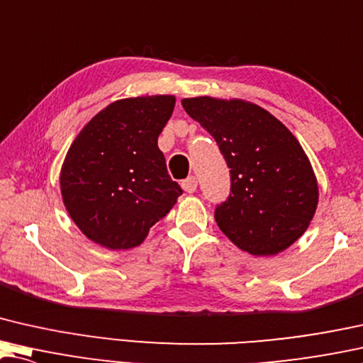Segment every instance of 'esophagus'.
I'll return each mask as SVG.
<instances>
[{
  "label": "esophagus",
  "instance_id": "obj_1",
  "mask_svg": "<svg viewBox=\"0 0 363 363\" xmlns=\"http://www.w3.org/2000/svg\"><path fill=\"white\" fill-rule=\"evenodd\" d=\"M182 186L186 193H194V191H196V188H198L196 177H188L186 180L182 182Z\"/></svg>",
  "mask_w": 363,
  "mask_h": 363
}]
</instances>
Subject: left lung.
<instances>
[{"label": "left lung", "instance_id": "obj_1", "mask_svg": "<svg viewBox=\"0 0 363 363\" xmlns=\"http://www.w3.org/2000/svg\"><path fill=\"white\" fill-rule=\"evenodd\" d=\"M183 108L219 145L230 193L214 219L233 242L254 255L285 250L301 235L318 204V183L301 145L264 108L239 99L186 98Z\"/></svg>", "mask_w": 363, "mask_h": 363}]
</instances>
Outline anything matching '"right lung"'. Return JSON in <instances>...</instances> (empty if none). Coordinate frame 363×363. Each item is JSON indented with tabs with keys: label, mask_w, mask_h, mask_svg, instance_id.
<instances>
[{
	"label": "right lung",
	"mask_w": 363,
	"mask_h": 363,
	"mask_svg": "<svg viewBox=\"0 0 363 363\" xmlns=\"http://www.w3.org/2000/svg\"><path fill=\"white\" fill-rule=\"evenodd\" d=\"M175 98L119 99L88 123L65 157L62 198L93 242L130 249L147 238L183 193L167 172L157 139Z\"/></svg>",
	"instance_id": "obj_1"
}]
</instances>
